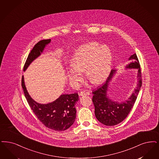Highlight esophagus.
I'll return each instance as SVG.
<instances>
[{"instance_id": "obj_1", "label": "esophagus", "mask_w": 159, "mask_h": 159, "mask_svg": "<svg viewBox=\"0 0 159 159\" xmlns=\"http://www.w3.org/2000/svg\"><path fill=\"white\" fill-rule=\"evenodd\" d=\"M89 95H90V92L87 90H83V91L80 92V93H79L80 96Z\"/></svg>"}]
</instances>
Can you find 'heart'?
Here are the masks:
<instances>
[{
  "mask_svg": "<svg viewBox=\"0 0 159 159\" xmlns=\"http://www.w3.org/2000/svg\"><path fill=\"white\" fill-rule=\"evenodd\" d=\"M72 64L67 70L70 81L78 84L82 81L81 72L93 84L103 82L108 76L112 61L111 52L107 45L90 42L80 45L73 55Z\"/></svg>",
  "mask_w": 159,
  "mask_h": 159,
  "instance_id": "heart-1",
  "label": "heart"
}]
</instances>
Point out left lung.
<instances>
[{"instance_id":"1","label":"left lung","mask_w":159,"mask_h":159,"mask_svg":"<svg viewBox=\"0 0 159 159\" xmlns=\"http://www.w3.org/2000/svg\"><path fill=\"white\" fill-rule=\"evenodd\" d=\"M131 61L127 64L125 69H137V86L131 96L125 101H114L109 98L108 92L109 86L116 70H112L107 80L102 86L92 93V101L95 106V114L97 120L107 126H113L124 121L133 107L142 85L140 65L136 54L128 58Z\"/></svg>"}]
</instances>
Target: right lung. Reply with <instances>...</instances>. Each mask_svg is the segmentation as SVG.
<instances>
[{"instance_id":"right-lung-1","label":"right lung","mask_w":159,"mask_h":159,"mask_svg":"<svg viewBox=\"0 0 159 159\" xmlns=\"http://www.w3.org/2000/svg\"><path fill=\"white\" fill-rule=\"evenodd\" d=\"M50 43L51 39H43L35 45L26 60L24 67V71L30 64L41 55L46 45ZM22 87L33 112L45 127L54 131H62L73 125L76 117L75 105L79 101L77 93L63 94L53 102L41 104L35 101L28 93L24 76L22 78Z\"/></svg>"}]
</instances>
